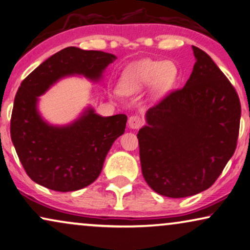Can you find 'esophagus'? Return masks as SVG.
<instances>
[{"label": "esophagus", "mask_w": 250, "mask_h": 250, "mask_svg": "<svg viewBox=\"0 0 250 250\" xmlns=\"http://www.w3.org/2000/svg\"><path fill=\"white\" fill-rule=\"evenodd\" d=\"M142 123H143V121H142V119L137 115L130 116L128 120V125L131 129H138L142 125Z\"/></svg>", "instance_id": "34e87169"}]
</instances>
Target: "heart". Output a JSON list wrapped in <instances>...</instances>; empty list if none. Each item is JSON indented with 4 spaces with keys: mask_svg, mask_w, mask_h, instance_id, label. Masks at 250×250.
Here are the masks:
<instances>
[{
    "mask_svg": "<svg viewBox=\"0 0 250 250\" xmlns=\"http://www.w3.org/2000/svg\"><path fill=\"white\" fill-rule=\"evenodd\" d=\"M178 78V69L172 62L142 60L129 65L120 78V88H112L109 94L118 98L121 94H135L152 85L153 98H162L168 92Z\"/></svg>",
    "mask_w": 250,
    "mask_h": 250,
    "instance_id": "obj_1",
    "label": "heart"
}]
</instances>
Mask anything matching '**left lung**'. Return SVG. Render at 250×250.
<instances>
[{
  "mask_svg": "<svg viewBox=\"0 0 250 250\" xmlns=\"http://www.w3.org/2000/svg\"><path fill=\"white\" fill-rule=\"evenodd\" d=\"M196 62L185 86L145 114L137 134L142 173L150 188L180 198L207 190L222 174L238 141V93L207 53L192 46Z\"/></svg>",
  "mask_w": 250,
  "mask_h": 250,
  "instance_id": "8db88e82",
  "label": "left lung"
}]
</instances>
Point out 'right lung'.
<instances>
[{
    "mask_svg": "<svg viewBox=\"0 0 250 250\" xmlns=\"http://www.w3.org/2000/svg\"><path fill=\"white\" fill-rule=\"evenodd\" d=\"M116 56L67 47L21 82L15 97L10 134L26 174L55 191H75L96 181L110 146L125 129L127 115L102 116L91 106L64 125H50L38 109L39 97L69 76L99 82Z\"/></svg>",
    "mask_w": 250,
    "mask_h": 250,
    "instance_id": "1",
    "label": "right lung"
}]
</instances>
